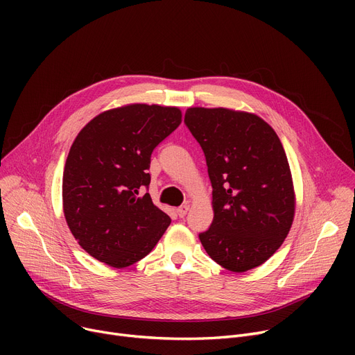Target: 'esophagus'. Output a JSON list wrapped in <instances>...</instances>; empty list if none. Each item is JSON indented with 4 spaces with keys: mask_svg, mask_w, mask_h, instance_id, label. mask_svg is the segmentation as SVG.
<instances>
[{
    "mask_svg": "<svg viewBox=\"0 0 355 355\" xmlns=\"http://www.w3.org/2000/svg\"><path fill=\"white\" fill-rule=\"evenodd\" d=\"M190 210V206H189V204H182V206L181 207H178L177 209V214L182 218V217H185V214H187V211Z\"/></svg>",
    "mask_w": 355,
    "mask_h": 355,
    "instance_id": "obj_1",
    "label": "esophagus"
}]
</instances>
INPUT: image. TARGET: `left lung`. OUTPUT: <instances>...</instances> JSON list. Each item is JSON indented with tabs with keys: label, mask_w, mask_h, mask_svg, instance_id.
Segmentation results:
<instances>
[{
	"label": "left lung",
	"mask_w": 355,
	"mask_h": 355,
	"mask_svg": "<svg viewBox=\"0 0 355 355\" xmlns=\"http://www.w3.org/2000/svg\"><path fill=\"white\" fill-rule=\"evenodd\" d=\"M185 125L206 155L213 223L200 241L236 273L263 265L295 217V189L284 145L262 118L229 107H189Z\"/></svg>",
	"instance_id": "obj_1"
}]
</instances>
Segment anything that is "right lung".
I'll return each instance as SVG.
<instances>
[{"instance_id": "right-lung-1", "label": "right lung", "mask_w": 355, "mask_h": 355, "mask_svg": "<svg viewBox=\"0 0 355 355\" xmlns=\"http://www.w3.org/2000/svg\"><path fill=\"white\" fill-rule=\"evenodd\" d=\"M177 106L130 103L102 112L73 141L62 197L67 226L99 262L122 269L154 249L171 218L144 187L154 148L180 126Z\"/></svg>"}]
</instances>
